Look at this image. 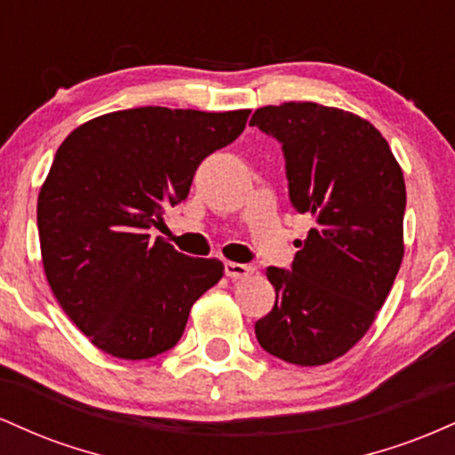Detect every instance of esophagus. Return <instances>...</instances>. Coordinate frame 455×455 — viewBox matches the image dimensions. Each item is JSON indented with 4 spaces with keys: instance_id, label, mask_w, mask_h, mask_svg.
<instances>
[{
    "instance_id": "esophagus-1",
    "label": "esophagus",
    "mask_w": 455,
    "mask_h": 455,
    "mask_svg": "<svg viewBox=\"0 0 455 455\" xmlns=\"http://www.w3.org/2000/svg\"><path fill=\"white\" fill-rule=\"evenodd\" d=\"M252 271H254L252 265L233 263V260H227V263H224V274H227L231 280L250 278V275H252Z\"/></svg>"
}]
</instances>
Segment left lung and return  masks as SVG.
<instances>
[{
    "label": "left lung",
    "mask_w": 455,
    "mask_h": 455,
    "mask_svg": "<svg viewBox=\"0 0 455 455\" xmlns=\"http://www.w3.org/2000/svg\"><path fill=\"white\" fill-rule=\"evenodd\" d=\"M278 139L289 196L312 218L289 269L267 267L275 304L254 333L274 357L323 365L363 338L404 257L406 188L387 140L370 122L316 102L257 108Z\"/></svg>",
    "instance_id": "8db88e82"
}]
</instances>
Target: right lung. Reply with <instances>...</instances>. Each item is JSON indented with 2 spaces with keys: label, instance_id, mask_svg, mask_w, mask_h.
Returning a JSON list of instances; mask_svg holds the SVG:
<instances>
[{
  "label": "right lung",
  "instance_id": "right-lung-1",
  "mask_svg": "<svg viewBox=\"0 0 455 455\" xmlns=\"http://www.w3.org/2000/svg\"><path fill=\"white\" fill-rule=\"evenodd\" d=\"M248 115L128 108L60 145L38 195L40 252L55 299L93 347L134 362L180 342L192 304L224 265L149 242V231L188 196L198 164L243 132Z\"/></svg>",
  "mask_w": 455,
  "mask_h": 455
}]
</instances>
